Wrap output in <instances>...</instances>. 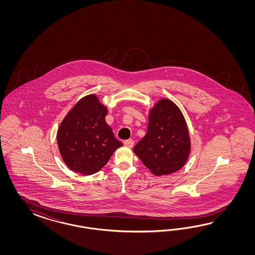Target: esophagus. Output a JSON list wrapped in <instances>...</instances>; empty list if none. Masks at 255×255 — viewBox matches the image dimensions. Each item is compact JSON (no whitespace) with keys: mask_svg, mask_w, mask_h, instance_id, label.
Returning <instances> with one entry per match:
<instances>
[{"mask_svg":"<svg viewBox=\"0 0 255 255\" xmlns=\"http://www.w3.org/2000/svg\"><path fill=\"white\" fill-rule=\"evenodd\" d=\"M133 144H134V142H133V140H131V139H128V140H125L124 141V146H126L127 147H133Z\"/></svg>","mask_w":255,"mask_h":255,"instance_id":"1","label":"esophagus"}]
</instances>
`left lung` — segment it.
Here are the masks:
<instances>
[{
  "label": "left lung",
  "instance_id": "left-lung-1",
  "mask_svg": "<svg viewBox=\"0 0 255 255\" xmlns=\"http://www.w3.org/2000/svg\"><path fill=\"white\" fill-rule=\"evenodd\" d=\"M133 152L155 176L170 175L184 166L191 138L185 118L174 102L162 98L149 109L147 133Z\"/></svg>",
  "mask_w": 255,
  "mask_h": 255
}]
</instances>
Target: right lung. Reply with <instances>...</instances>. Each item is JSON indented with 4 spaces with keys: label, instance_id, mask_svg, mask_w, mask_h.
<instances>
[{
    "label": "right lung",
    "instance_id": "1",
    "mask_svg": "<svg viewBox=\"0 0 255 255\" xmlns=\"http://www.w3.org/2000/svg\"><path fill=\"white\" fill-rule=\"evenodd\" d=\"M108 108L96 94L77 102L63 118L57 144L64 163L74 172L90 176L102 169L123 143L106 123Z\"/></svg>",
    "mask_w": 255,
    "mask_h": 255
}]
</instances>
